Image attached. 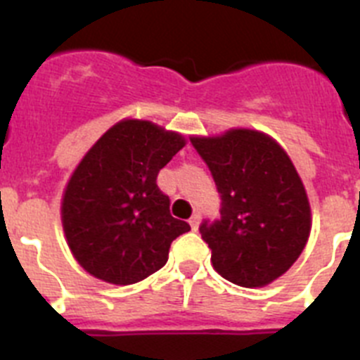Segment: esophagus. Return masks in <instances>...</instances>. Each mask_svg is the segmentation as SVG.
I'll return each mask as SVG.
<instances>
[{"mask_svg":"<svg viewBox=\"0 0 360 360\" xmlns=\"http://www.w3.org/2000/svg\"><path fill=\"white\" fill-rule=\"evenodd\" d=\"M189 225H191V229H193V231H198V227H200V214H198V212L191 216Z\"/></svg>","mask_w":360,"mask_h":360,"instance_id":"obj_1","label":"esophagus"}]
</instances>
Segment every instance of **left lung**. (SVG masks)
<instances>
[{"label": "left lung", "instance_id": "1", "mask_svg": "<svg viewBox=\"0 0 360 360\" xmlns=\"http://www.w3.org/2000/svg\"><path fill=\"white\" fill-rule=\"evenodd\" d=\"M221 195V218L200 225L219 276L263 287L295 263L311 229L307 191L287 151L256 129L191 136Z\"/></svg>", "mask_w": 360, "mask_h": 360}]
</instances>
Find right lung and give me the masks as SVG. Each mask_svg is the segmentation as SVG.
Masks as SVG:
<instances>
[{
    "instance_id": "right-lung-1",
    "label": "right lung",
    "mask_w": 360,
    "mask_h": 360,
    "mask_svg": "<svg viewBox=\"0 0 360 360\" xmlns=\"http://www.w3.org/2000/svg\"><path fill=\"white\" fill-rule=\"evenodd\" d=\"M186 139L149 120L124 119L86 153L61 202L73 257L94 278L133 285L167 263L169 247L189 224L169 212L158 171Z\"/></svg>"
}]
</instances>
